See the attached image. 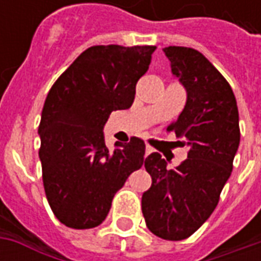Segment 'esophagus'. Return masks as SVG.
Segmentation results:
<instances>
[{
  "mask_svg": "<svg viewBox=\"0 0 261 261\" xmlns=\"http://www.w3.org/2000/svg\"><path fill=\"white\" fill-rule=\"evenodd\" d=\"M152 151H153L152 148L149 147V145H147V148H145V155H147V156H148V155L152 152Z\"/></svg>",
  "mask_w": 261,
  "mask_h": 261,
  "instance_id": "esophagus-1",
  "label": "esophagus"
}]
</instances>
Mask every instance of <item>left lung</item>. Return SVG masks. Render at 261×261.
<instances>
[{
  "mask_svg": "<svg viewBox=\"0 0 261 261\" xmlns=\"http://www.w3.org/2000/svg\"><path fill=\"white\" fill-rule=\"evenodd\" d=\"M164 51L187 91L186 106L166 130L183 137L189 151L176 169H166L161 153L148 155L144 165L152 185L141 207L153 235L183 241L210 218L229 179L241 141L239 113L228 81L200 51L180 46Z\"/></svg>",
  "mask_w": 261,
  "mask_h": 261,
  "instance_id": "left-lung-1",
  "label": "left lung"
}]
</instances>
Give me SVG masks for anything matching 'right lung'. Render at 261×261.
Instances as JSON below:
<instances>
[{"instance_id": "obj_1", "label": "right lung", "mask_w": 261, "mask_h": 261, "mask_svg": "<svg viewBox=\"0 0 261 261\" xmlns=\"http://www.w3.org/2000/svg\"><path fill=\"white\" fill-rule=\"evenodd\" d=\"M155 46H92L60 75L39 124L43 186L61 224L89 229L108 217L114 194L144 164L145 142L131 137L109 151L103 125L128 109Z\"/></svg>"}]
</instances>
